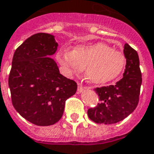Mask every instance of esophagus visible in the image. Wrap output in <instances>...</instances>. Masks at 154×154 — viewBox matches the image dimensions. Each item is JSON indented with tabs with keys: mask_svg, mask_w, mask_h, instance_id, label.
I'll list each match as a JSON object with an SVG mask.
<instances>
[{
	"mask_svg": "<svg viewBox=\"0 0 154 154\" xmlns=\"http://www.w3.org/2000/svg\"><path fill=\"white\" fill-rule=\"evenodd\" d=\"M87 89V87H82V86H81L80 84L78 83V87H77V92L78 93H81V92H82L84 90H86Z\"/></svg>",
	"mask_w": 154,
	"mask_h": 154,
	"instance_id": "34e87169",
	"label": "esophagus"
}]
</instances>
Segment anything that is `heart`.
<instances>
[{
    "label": "heart",
    "instance_id": "obj_1",
    "mask_svg": "<svg viewBox=\"0 0 154 154\" xmlns=\"http://www.w3.org/2000/svg\"><path fill=\"white\" fill-rule=\"evenodd\" d=\"M56 59L69 77L79 75L85 67L87 79L95 85L115 80L126 65L125 54L103 42L78 44L72 51L62 48L57 50Z\"/></svg>",
    "mask_w": 154,
    "mask_h": 154
}]
</instances>
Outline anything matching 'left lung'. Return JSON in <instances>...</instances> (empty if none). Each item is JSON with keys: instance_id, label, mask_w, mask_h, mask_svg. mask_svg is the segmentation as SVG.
Listing matches in <instances>:
<instances>
[{"instance_id": "8db88e82", "label": "left lung", "mask_w": 154, "mask_h": 154, "mask_svg": "<svg viewBox=\"0 0 154 154\" xmlns=\"http://www.w3.org/2000/svg\"><path fill=\"white\" fill-rule=\"evenodd\" d=\"M124 54L126 65L123 77L116 85L97 87L100 102L95 108H91L87 115L97 124L111 125L125 119L135 110L139 103L142 75L139 68L138 53L128 44H125Z\"/></svg>"}]
</instances>
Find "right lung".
Masks as SVG:
<instances>
[{
	"instance_id": "add662e5",
	"label": "right lung",
	"mask_w": 154,
	"mask_h": 154,
	"mask_svg": "<svg viewBox=\"0 0 154 154\" xmlns=\"http://www.w3.org/2000/svg\"><path fill=\"white\" fill-rule=\"evenodd\" d=\"M57 46L54 35L35 34L15 50L12 59L8 82L13 106L36 125L57 123L65 101L77 91V83L63 77L51 57Z\"/></svg>"
}]
</instances>
